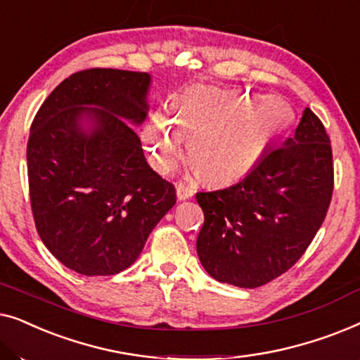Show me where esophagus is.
I'll use <instances>...</instances> for the list:
<instances>
[{"instance_id": "34e87169", "label": "esophagus", "mask_w": 360, "mask_h": 360, "mask_svg": "<svg viewBox=\"0 0 360 360\" xmlns=\"http://www.w3.org/2000/svg\"><path fill=\"white\" fill-rule=\"evenodd\" d=\"M193 195V188L185 184H176V198L180 201L181 200H188L190 196Z\"/></svg>"}]
</instances>
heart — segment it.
I'll use <instances>...</instances> for the list:
<instances>
[{
  "mask_svg": "<svg viewBox=\"0 0 360 360\" xmlns=\"http://www.w3.org/2000/svg\"><path fill=\"white\" fill-rule=\"evenodd\" d=\"M292 120L280 98L195 86L172 98L167 116L155 112L147 121L142 141L155 169L169 174L186 139L196 174L208 184H228L249 174Z\"/></svg>",
  "mask_w": 360,
  "mask_h": 360,
  "instance_id": "1",
  "label": "heart"
}]
</instances>
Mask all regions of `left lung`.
I'll use <instances>...</instances> for the list:
<instances>
[{
    "mask_svg": "<svg viewBox=\"0 0 360 360\" xmlns=\"http://www.w3.org/2000/svg\"><path fill=\"white\" fill-rule=\"evenodd\" d=\"M334 186L331 141L307 108L283 144L270 147L244 179L198 191L205 223L196 239L211 277L257 288L287 272L326 218Z\"/></svg>",
    "mask_w": 360,
    "mask_h": 360,
    "instance_id": "left-lung-1",
    "label": "left lung"
}]
</instances>
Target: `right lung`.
Masks as SVG:
<instances>
[{
	"label": "right lung",
	"instance_id": "add662e5",
	"mask_svg": "<svg viewBox=\"0 0 360 360\" xmlns=\"http://www.w3.org/2000/svg\"><path fill=\"white\" fill-rule=\"evenodd\" d=\"M150 75L90 68L65 78L39 108L27 141L29 196L53 257L82 275L136 262L175 205V186L147 164L127 124L147 117Z\"/></svg>",
	"mask_w": 360,
	"mask_h": 360
}]
</instances>
